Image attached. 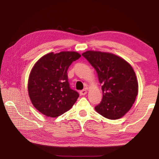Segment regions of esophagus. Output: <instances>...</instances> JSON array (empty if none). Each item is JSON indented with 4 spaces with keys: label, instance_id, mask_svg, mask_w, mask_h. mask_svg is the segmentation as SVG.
Listing matches in <instances>:
<instances>
[{
    "label": "esophagus",
    "instance_id": "esophagus-1",
    "mask_svg": "<svg viewBox=\"0 0 159 159\" xmlns=\"http://www.w3.org/2000/svg\"><path fill=\"white\" fill-rule=\"evenodd\" d=\"M87 90H86V89H84V90H80V94L81 95H85V94H87Z\"/></svg>",
    "mask_w": 159,
    "mask_h": 159
}]
</instances>
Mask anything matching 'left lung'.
I'll list each match as a JSON object with an SVG mask.
<instances>
[{
	"label": "left lung",
	"mask_w": 159,
	"mask_h": 159,
	"mask_svg": "<svg viewBox=\"0 0 159 159\" xmlns=\"http://www.w3.org/2000/svg\"><path fill=\"white\" fill-rule=\"evenodd\" d=\"M97 71L103 98L95 107L109 119H118L129 111L138 93L135 73L129 63L114 54L88 51L82 54Z\"/></svg>",
	"instance_id": "left-lung-1"
}]
</instances>
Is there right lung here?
Here are the masks:
<instances>
[{
    "instance_id": "add662e5",
    "label": "right lung",
    "mask_w": 159,
    "mask_h": 159,
    "mask_svg": "<svg viewBox=\"0 0 159 159\" xmlns=\"http://www.w3.org/2000/svg\"><path fill=\"white\" fill-rule=\"evenodd\" d=\"M80 57L74 51L50 53L34 65L28 80V93L32 103L41 114L57 117L77 101L79 93L69 86L67 70Z\"/></svg>"
}]
</instances>
